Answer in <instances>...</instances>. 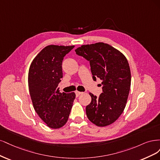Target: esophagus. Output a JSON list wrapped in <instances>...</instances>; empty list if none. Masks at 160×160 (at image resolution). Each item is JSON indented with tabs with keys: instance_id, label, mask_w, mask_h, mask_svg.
Segmentation results:
<instances>
[{
	"instance_id": "34e87169",
	"label": "esophagus",
	"mask_w": 160,
	"mask_h": 160,
	"mask_svg": "<svg viewBox=\"0 0 160 160\" xmlns=\"http://www.w3.org/2000/svg\"><path fill=\"white\" fill-rule=\"evenodd\" d=\"M75 93H76V97H78L80 95H81V94H83V92H78V91H76Z\"/></svg>"
}]
</instances>
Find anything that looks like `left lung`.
I'll return each instance as SVG.
<instances>
[{
    "instance_id": "left-lung-1",
    "label": "left lung",
    "mask_w": 160,
    "mask_h": 160,
    "mask_svg": "<svg viewBox=\"0 0 160 160\" xmlns=\"http://www.w3.org/2000/svg\"><path fill=\"white\" fill-rule=\"evenodd\" d=\"M76 53L90 62L92 78L102 82L99 97L90 93V104L86 108L88 120L104 127L116 122L125 109L131 86V72L126 56L108 44L82 45Z\"/></svg>"
}]
</instances>
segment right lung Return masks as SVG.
<instances>
[{
	"label": "right lung",
	"instance_id": "right-lung-1",
	"mask_svg": "<svg viewBox=\"0 0 160 160\" xmlns=\"http://www.w3.org/2000/svg\"><path fill=\"white\" fill-rule=\"evenodd\" d=\"M74 46L48 45L30 66L28 83L34 109L48 127L58 129L66 124L76 98L74 92H60L62 62Z\"/></svg>",
	"mask_w": 160,
	"mask_h": 160
}]
</instances>
